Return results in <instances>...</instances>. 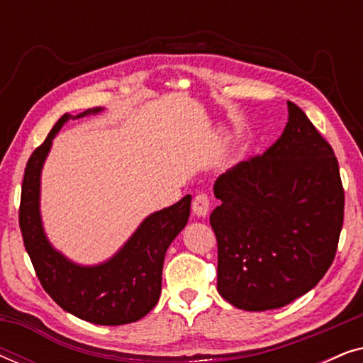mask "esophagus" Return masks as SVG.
Segmentation results:
<instances>
[{
	"label": "esophagus",
	"mask_w": 363,
	"mask_h": 363,
	"mask_svg": "<svg viewBox=\"0 0 363 363\" xmlns=\"http://www.w3.org/2000/svg\"><path fill=\"white\" fill-rule=\"evenodd\" d=\"M193 213L198 218H205L208 215V211H210V198H208L206 193H200V195L195 196V200H193Z\"/></svg>",
	"instance_id": "esophagus-1"
}]
</instances>
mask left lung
I'll use <instances>...</instances> for the list:
<instances>
[{
  "instance_id": "8db88e82",
  "label": "left lung",
  "mask_w": 363,
  "mask_h": 363,
  "mask_svg": "<svg viewBox=\"0 0 363 363\" xmlns=\"http://www.w3.org/2000/svg\"><path fill=\"white\" fill-rule=\"evenodd\" d=\"M274 145L218 177L210 223L218 292L238 309L271 311L314 289L335 257L344 188L334 150L294 102Z\"/></svg>"
}]
</instances>
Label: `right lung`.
Segmentation results:
<instances>
[{"instance_id":"obj_1","label":"right lung","mask_w":363,"mask_h":363,"mask_svg":"<svg viewBox=\"0 0 363 363\" xmlns=\"http://www.w3.org/2000/svg\"><path fill=\"white\" fill-rule=\"evenodd\" d=\"M102 107L64 116L29 157L19 206L23 241L44 291L69 314L97 325H122L147 315L162 292L165 252L190 216L191 195L152 213L125 245L99 264H77L49 242L41 218V172L52 140L69 118L96 116Z\"/></svg>"}]
</instances>
